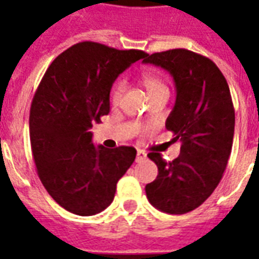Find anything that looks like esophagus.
Masks as SVG:
<instances>
[{
    "mask_svg": "<svg viewBox=\"0 0 259 259\" xmlns=\"http://www.w3.org/2000/svg\"><path fill=\"white\" fill-rule=\"evenodd\" d=\"M143 158H146V153L142 152V150H138V153H137V161H142Z\"/></svg>",
    "mask_w": 259,
    "mask_h": 259,
    "instance_id": "obj_1",
    "label": "esophagus"
}]
</instances>
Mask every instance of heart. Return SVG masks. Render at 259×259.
<instances>
[{
	"label": "heart",
	"mask_w": 259,
	"mask_h": 259,
	"mask_svg": "<svg viewBox=\"0 0 259 259\" xmlns=\"http://www.w3.org/2000/svg\"><path fill=\"white\" fill-rule=\"evenodd\" d=\"M142 82L146 91H148L149 95L156 94L158 91H168L167 84L164 82L163 78L157 73H154V71H145L142 74ZM122 91H124V84H122V81H118L116 85L113 87V90H111V102L113 103H117V102L120 101Z\"/></svg>",
	"instance_id": "obj_1"
}]
</instances>
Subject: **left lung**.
<instances>
[{"label":"left lung","instance_id":"left-lung-1","mask_svg":"<svg viewBox=\"0 0 259 259\" xmlns=\"http://www.w3.org/2000/svg\"><path fill=\"white\" fill-rule=\"evenodd\" d=\"M143 63L172 75L177 98L165 128L181 138L179 156L164 161L149 153L158 175L146 185L150 204L167 214H186L208 199L224 175L235 134L229 85L212 60L188 50L146 55Z\"/></svg>","mask_w":259,"mask_h":259}]
</instances>
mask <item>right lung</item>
<instances>
[{
    "label": "right lung",
    "instance_id": "1",
    "mask_svg": "<svg viewBox=\"0 0 259 259\" xmlns=\"http://www.w3.org/2000/svg\"><path fill=\"white\" fill-rule=\"evenodd\" d=\"M145 56L84 41L60 54L39 82L30 109L31 152L47 192L73 214L88 217L109 207L135 160L132 146H95L90 130L109 114L117 77Z\"/></svg>",
    "mask_w": 259,
    "mask_h": 259
}]
</instances>
